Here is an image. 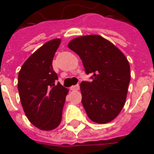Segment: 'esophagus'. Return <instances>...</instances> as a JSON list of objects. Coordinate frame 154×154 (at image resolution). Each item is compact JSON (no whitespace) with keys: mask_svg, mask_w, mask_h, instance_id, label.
<instances>
[{"mask_svg":"<svg viewBox=\"0 0 154 154\" xmlns=\"http://www.w3.org/2000/svg\"><path fill=\"white\" fill-rule=\"evenodd\" d=\"M70 90H79V84H77V85H73L70 88Z\"/></svg>","mask_w":154,"mask_h":154,"instance_id":"1","label":"esophagus"}]
</instances>
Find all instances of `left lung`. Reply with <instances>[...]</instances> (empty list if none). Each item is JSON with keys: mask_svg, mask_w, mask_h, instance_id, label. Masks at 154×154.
Instances as JSON below:
<instances>
[{"mask_svg": "<svg viewBox=\"0 0 154 154\" xmlns=\"http://www.w3.org/2000/svg\"><path fill=\"white\" fill-rule=\"evenodd\" d=\"M82 59L91 82L80 84L82 103L87 116L94 122L108 123L123 108L128 84L130 66L123 53L100 35L75 38L68 44Z\"/></svg>", "mask_w": 154, "mask_h": 154, "instance_id": "left-lung-1", "label": "left lung"}]
</instances>
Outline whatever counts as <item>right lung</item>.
Instances as JSON below:
<instances>
[{
    "label": "right lung",
    "mask_w": 154,
    "mask_h": 154,
    "mask_svg": "<svg viewBox=\"0 0 154 154\" xmlns=\"http://www.w3.org/2000/svg\"><path fill=\"white\" fill-rule=\"evenodd\" d=\"M61 42L50 40L26 59L19 72L18 90L24 112L31 123L41 130L56 128L61 122L68 90L57 80L52 59Z\"/></svg>",
    "instance_id": "right-lung-1"
}]
</instances>
